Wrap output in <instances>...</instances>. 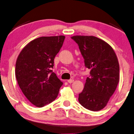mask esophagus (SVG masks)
Returning a JSON list of instances; mask_svg holds the SVG:
<instances>
[{
	"mask_svg": "<svg viewBox=\"0 0 134 134\" xmlns=\"http://www.w3.org/2000/svg\"><path fill=\"white\" fill-rule=\"evenodd\" d=\"M67 82H69V83H72V82H74V80L73 79H70L69 80H67Z\"/></svg>",
	"mask_w": 134,
	"mask_h": 134,
	"instance_id": "obj_1",
	"label": "esophagus"
}]
</instances>
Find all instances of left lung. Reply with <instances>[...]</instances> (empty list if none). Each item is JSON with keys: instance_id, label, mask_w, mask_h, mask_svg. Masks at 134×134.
<instances>
[{"instance_id": "8db88e82", "label": "left lung", "mask_w": 134, "mask_h": 134, "mask_svg": "<svg viewBox=\"0 0 134 134\" xmlns=\"http://www.w3.org/2000/svg\"><path fill=\"white\" fill-rule=\"evenodd\" d=\"M79 46L85 66L90 70L79 101L92 111L103 109L115 91L120 79V66L115 52L104 40L92 36L71 37Z\"/></svg>"}]
</instances>
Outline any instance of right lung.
<instances>
[{
  "label": "right lung",
  "mask_w": 134,
  "mask_h": 134,
  "mask_svg": "<svg viewBox=\"0 0 134 134\" xmlns=\"http://www.w3.org/2000/svg\"><path fill=\"white\" fill-rule=\"evenodd\" d=\"M64 39V36L36 38L23 48L17 59L18 83L28 100L37 107L55 100L63 85L52 69Z\"/></svg>",
  "instance_id": "right-lung-1"
}]
</instances>
